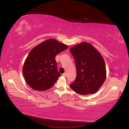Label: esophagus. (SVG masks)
Here are the masks:
<instances>
[{
	"label": "esophagus",
	"instance_id": "esophagus-1",
	"mask_svg": "<svg viewBox=\"0 0 129 129\" xmlns=\"http://www.w3.org/2000/svg\"><path fill=\"white\" fill-rule=\"evenodd\" d=\"M62 75H63V76H67V74H66V73H63V74H62Z\"/></svg>",
	"mask_w": 129,
	"mask_h": 129
}]
</instances>
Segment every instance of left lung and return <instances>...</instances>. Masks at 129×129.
I'll use <instances>...</instances> for the list:
<instances>
[{"label":"left lung","mask_w":129,"mask_h":129,"mask_svg":"<svg viewBox=\"0 0 129 129\" xmlns=\"http://www.w3.org/2000/svg\"><path fill=\"white\" fill-rule=\"evenodd\" d=\"M76 67V77L71 88L81 95L95 93L105 80V62L91 44L83 42L70 48Z\"/></svg>","instance_id":"8db88e82"}]
</instances>
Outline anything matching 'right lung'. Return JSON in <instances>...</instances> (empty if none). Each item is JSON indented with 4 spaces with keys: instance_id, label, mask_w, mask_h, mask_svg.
Listing matches in <instances>:
<instances>
[{
    "instance_id": "1",
    "label": "right lung",
    "mask_w": 129,
    "mask_h": 129,
    "mask_svg": "<svg viewBox=\"0 0 129 129\" xmlns=\"http://www.w3.org/2000/svg\"><path fill=\"white\" fill-rule=\"evenodd\" d=\"M67 49L66 44L50 39L30 51L23 67L24 77L30 87L42 91L55 84L61 75L57 71L55 56Z\"/></svg>"
}]
</instances>
